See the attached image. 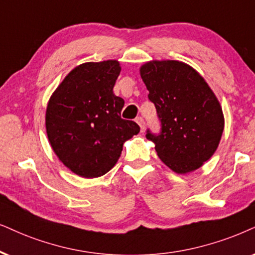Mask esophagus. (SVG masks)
<instances>
[{"label":"esophagus","mask_w":255,"mask_h":255,"mask_svg":"<svg viewBox=\"0 0 255 255\" xmlns=\"http://www.w3.org/2000/svg\"><path fill=\"white\" fill-rule=\"evenodd\" d=\"M135 121H136L137 124H138V126H140V128H141V131H143V130H144V128H146V122H144L143 118L138 117V118L135 119Z\"/></svg>","instance_id":"esophagus-1"}]
</instances>
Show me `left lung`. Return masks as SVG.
I'll list each match as a JSON object with an SVG mask.
<instances>
[{"label": "left lung", "instance_id": "1", "mask_svg": "<svg viewBox=\"0 0 255 255\" xmlns=\"http://www.w3.org/2000/svg\"><path fill=\"white\" fill-rule=\"evenodd\" d=\"M140 75L161 121L159 135H146L157 156L178 174L200 168L215 153L225 127L213 90L193 67L175 60L146 62Z\"/></svg>", "mask_w": 255, "mask_h": 255}]
</instances>
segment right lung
<instances>
[{"label":"right lung","instance_id":"right-lung-1","mask_svg":"<svg viewBox=\"0 0 255 255\" xmlns=\"http://www.w3.org/2000/svg\"><path fill=\"white\" fill-rule=\"evenodd\" d=\"M121 66L117 60L86 62L63 79L48 101L46 129L54 153L67 168L93 179L109 172L125 141L140 131L121 119L125 101L114 94Z\"/></svg>","mask_w":255,"mask_h":255}]
</instances>
